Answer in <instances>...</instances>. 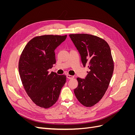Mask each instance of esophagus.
Returning <instances> with one entry per match:
<instances>
[{"instance_id":"esophagus-1","label":"esophagus","mask_w":135,"mask_h":135,"mask_svg":"<svg viewBox=\"0 0 135 135\" xmlns=\"http://www.w3.org/2000/svg\"><path fill=\"white\" fill-rule=\"evenodd\" d=\"M66 77H67V78H68V79H71L74 78V76L70 75H66Z\"/></svg>"}]
</instances>
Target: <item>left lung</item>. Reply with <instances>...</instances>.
I'll list each match as a JSON object with an SVG mask.
<instances>
[{
	"mask_svg": "<svg viewBox=\"0 0 135 135\" xmlns=\"http://www.w3.org/2000/svg\"><path fill=\"white\" fill-rule=\"evenodd\" d=\"M79 52L84 67L89 71L85 79L77 78L78 87L74 89L76 99L86 107L99 102L108 89L114 71L111 50L105 40L87 34H70Z\"/></svg>",
	"mask_w": 135,
	"mask_h": 135,
	"instance_id": "obj_1",
	"label": "left lung"
}]
</instances>
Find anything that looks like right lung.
<instances>
[{
	"instance_id": "right-lung-1",
	"label": "right lung",
	"mask_w": 135,
	"mask_h": 135,
	"mask_svg": "<svg viewBox=\"0 0 135 135\" xmlns=\"http://www.w3.org/2000/svg\"><path fill=\"white\" fill-rule=\"evenodd\" d=\"M67 35H44L31 39L20 56L18 71L22 85L31 100L40 108L47 109L57 101L66 83L65 75L49 73L56 64L55 49Z\"/></svg>"
}]
</instances>
